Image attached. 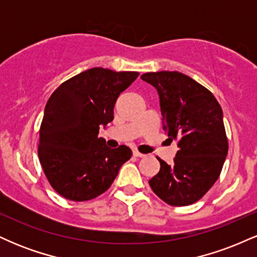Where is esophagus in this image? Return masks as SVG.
I'll list each match as a JSON object with an SVG mask.
<instances>
[{
	"mask_svg": "<svg viewBox=\"0 0 257 257\" xmlns=\"http://www.w3.org/2000/svg\"><path fill=\"white\" fill-rule=\"evenodd\" d=\"M133 155H134L135 157H139V158H144V157H146V155H144V153L139 152L138 150H134V151H133Z\"/></svg>",
	"mask_w": 257,
	"mask_h": 257,
	"instance_id": "obj_1",
	"label": "esophagus"
}]
</instances>
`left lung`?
I'll return each mask as SVG.
<instances>
[{"instance_id":"8db88e82","label":"left lung","mask_w":257,"mask_h":257,"mask_svg":"<svg viewBox=\"0 0 257 257\" xmlns=\"http://www.w3.org/2000/svg\"><path fill=\"white\" fill-rule=\"evenodd\" d=\"M141 79L157 89L163 128L179 140L174 163L157 157L161 169L149 184L167 204H193L219 179L228 152L221 106L210 90L181 72H147Z\"/></svg>"}]
</instances>
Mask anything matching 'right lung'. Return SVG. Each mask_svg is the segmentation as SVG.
<instances>
[{"mask_svg": "<svg viewBox=\"0 0 257 257\" xmlns=\"http://www.w3.org/2000/svg\"><path fill=\"white\" fill-rule=\"evenodd\" d=\"M138 76L93 67L53 91L41 123L38 158L49 184L64 198H96L131 159L128 146L110 149L98 134L100 125L112 122L117 98Z\"/></svg>", "mask_w": 257, "mask_h": 257, "instance_id": "1", "label": "right lung"}]
</instances>
